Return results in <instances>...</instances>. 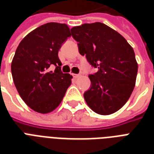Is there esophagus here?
Masks as SVG:
<instances>
[{"instance_id":"34e87169","label":"esophagus","mask_w":154,"mask_h":154,"mask_svg":"<svg viewBox=\"0 0 154 154\" xmlns=\"http://www.w3.org/2000/svg\"><path fill=\"white\" fill-rule=\"evenodd\" d=\"M72 77H75V78H78V77H81V74H72Z\"/></svg>"}]
</instances>
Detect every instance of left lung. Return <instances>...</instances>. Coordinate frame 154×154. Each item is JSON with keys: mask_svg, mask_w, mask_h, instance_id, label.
Returning <instances> with one entry per match:
<instances>
[{"mask_svg": "<svg viewBox=\"0 0 154 154\" xmlns=\"http://www.w3.org/2000/svg\"><path fill=\"white\" fill-rule=\"evenodd\" d=\"M80 54L98 71L89 74L91 85L85 92L87 105L97 113L112 114L129 100L137 74L134 49L127 41L101 22L71 29Z\"/></svg>", "mask_w": 154, "mask_h": 154, "instance_id": "obj_1", "label": "left lung"}]
</instances>
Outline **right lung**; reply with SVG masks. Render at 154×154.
<instances>
[{"mask_svg": "<svg viewBox=\"0 0 154 154\" xmlns=\"http://www.w3.org/2000/svg\"><path fill=\"white\" fill-rule=\"evenodd\" d=\"M70 36L67 25L47 23L25 36L16 50L11 65L13 82L23 101L36 112L55 109L71 85L72 76L61 72L58 57Z\"/></svg>", "mask_w": 154, "mask_h": 154, "instance_id": "right-lung-1", "label": "right lung"}]
</instances>
